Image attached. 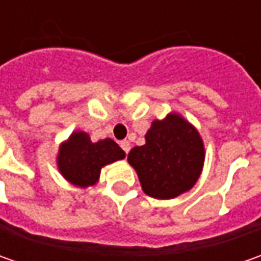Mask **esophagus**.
<instances>
[{
  "instance_id": "obj_1",
  "label": "esophagus",
  "mask_w": 261,
  "mask_h": 261,
  "mask_svg": "<svg viewBox=\"0 0 261 261\" xmlns=\"http://www.w3.org/2000/svg\"><path fill=\"white\" fill-rule=\"evenodd\" d=\"M120 148H122L126 154H127V152H129V149H130V144H129V141H120Z\"/></svg>"
}]
</instances>
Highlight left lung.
<instances>
[{"label":"left lung","instance_id":"left-lung-1","mask_svg":"<svg viewBox=\"0 0 261 261\" xmlns=\"http://www.w3.org/2000/svg\"><path fill=\"white\" fill-rule=\"evenodd\" d=\"M127 161L136 170L146 195L174 199L190 190L200 177L205 146L195 126L170 113L151 123L145 145L132 148Z\"/></svg>","mask_w":261,"mask_h":261}]
</instances>
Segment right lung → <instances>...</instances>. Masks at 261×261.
<instances>
[{
	"label": "right lung",
	"instance_id": "right-lung-1",
	"mask_svg": "<svg viewBox=\"0 0 261 261\" xmlns=\"http://www.w3.org/2000/svg\"><path fill=\"white\" fill-rule=\"evenodd\" d=\"M125 151L113 139L91 142L90 135L76 130L62 142L58 152V168L69 183L88 187L98 181L101 168L125 158Z\"/></svg>",
	"mask_w": 261,
	"mask_h": 261
}]
</instances>
